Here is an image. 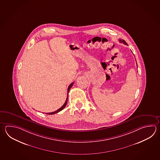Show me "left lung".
<instances>
[{"instance_id":"8db88e82","label":"left lung","mask_w":160,"mask_h":160,"mask_svg":"<svg viewBox=\"0 0 160 160\" xmlns=\"http://www.w3.org/2000/svg\"><path fill=\"white\" fill-rule=\"evenodd\" d=\"M119 41H120V42H122V43H124V44H126V45H127V43L125 42V41L124 40H121L120 39L119 40Z\"/></svg>"}]
</instances>
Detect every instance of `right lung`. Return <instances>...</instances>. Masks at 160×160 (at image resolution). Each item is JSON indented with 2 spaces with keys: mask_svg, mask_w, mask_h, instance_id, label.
Masks as SVG:
<instances>
[{
  "mask_svg": "<svg viewBox=\"0 0 160 160\" xmlns=\"http://www.w3.org/2000/svg\"><path fill=\"white\" fill-rule=\"evenodd\" d=\"M73 83L74 82H72L71 83L70 85H69L68 88V91H67V93H68V95H67V99H66V100H65V103L63 104L62 107H61L60 108H59L58 110H57V111H55V112H51V113H47L46 114H55V113H58L60 111H62V109H64V108H65V106H66V105L67 104V101H68V92L69 91V89H71V88L72 87L73 85Z\"/></svg>",
  "mask_w": 160,
  "mask_h": 160,
  "instance_id": "1",
  "label": "right lung"
}]
</instances>
